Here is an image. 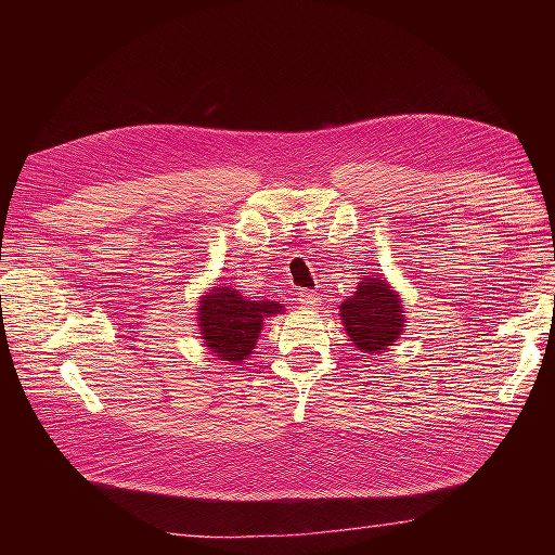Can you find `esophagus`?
<instances>
[{"instance_id": "esophagus-1", "label": "esophagus", "mask_w": 555, "mask_h": 555, "mask_svg": "<svg viewBox=\"0 0 555 555\" xmlns=\"http://www.w3.org/2000/svg\"><path fill=\"white\" fill-rule=\"evenodd\" d=\"M296 300H298V306H300V308H310V310H312V308H314V306L319 304V296H317L314 292H308V289H300V292H298V298H296Z\"/></svg>"}]
</instances>
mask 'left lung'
I'll return each mask as SVG.
<instances>
[{
	"label": "left lung",
	"mask_w": 555,
	"mask_h": 555,
	"mask_svg": "<svg viewBox=\"0 0 555 555\" xmlns=\"http://www.w3.org/2000/svg\"><path fill=\"white\" fill-rule=\"evenodd\" d=\"M340 310L351 343L371 354L396 343L405 326L398 296L377 278H363L354 298H347Z\"/></svg>",
	"instance_id": "obj_1"
}]
</instances>
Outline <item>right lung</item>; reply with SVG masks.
I'll use <instances>...</instances> for the list:
<instances>
[{
	"label": "right lung",
	"instance_id": "right-lung-1",
	"mask_svg": "<svg viewBox=\"0 0 555 555\" xmlns=\"http://www.w3.org/2000/svg\"><path fill=\"white\" fill-rule=\"evenodd\" d=\"M278 312V300H247L236 289L217 287L201 300L198 326L212 354L241 363L255 349L263 319Z\"/></svg>",
	"mask_w": 555,
	"mask_h": 555
}]
</instances>
